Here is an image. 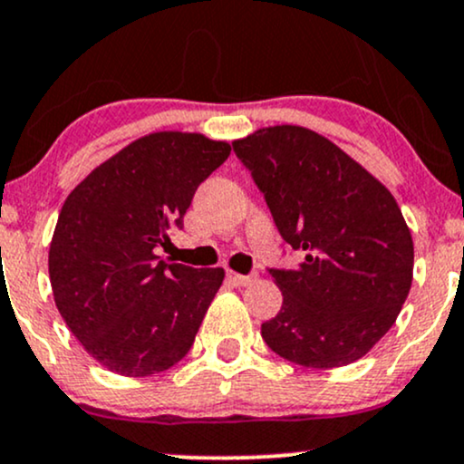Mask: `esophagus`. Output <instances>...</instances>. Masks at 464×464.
Segmentation results:
<instances>
[{
	"label": "esophagus",
	"mask_w": 464,
	"mask_h": 464,
	"mask_svg": "<svg viewBox=\"0 0 464 464\" xmlns=\"http://www.w3.org/2000/svg\"><path fill=\"white\" fill-rule=\"evenodd\" d=\"M227 276H228V281H231V284L237 285V287L253 284V279H255V275H237V273H233V270H228Z\"/></svg>",
	"instance_id": "obj_1"
}]
</instances>
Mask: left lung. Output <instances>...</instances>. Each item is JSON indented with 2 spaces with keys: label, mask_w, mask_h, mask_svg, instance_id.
<instances>
[{
  "label": "left lung",
  "mask_w": 464,
  "mask_h": 464,
  "mask_svg": "<svg viewBox=\"0 0 464 464\" xmlns=\"http://www.w3.org/2000/svg\"><path fill=\"white\" fill-rule=\"evenodd\" d=\"M233 150L264 191L281 237L303 250L270 270L284 295L262 324L270 349L307 369L364 358L397 321L412 285L414 244L397 200L327 137L268 126Z\"/></svg>",
  "instance_id": "left-lung-1"
}]
</instances>
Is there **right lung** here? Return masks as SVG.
<instances>
[{
	"mask_svg": "<svg viewBox=\"0 0 464 464\" xmlns=\"http://www.w3.org/2000/svg\"><path fill=\"white\" fill-rule=\"evenodd\" d=\"M231 154L200 132L130 141L73 188L50 244L63 321L92 358L124 377L168 371L188 355L225 270L159 259L183 228L198 185Z\"/></svg>",
	"mask_w": 464,
	"mask_h": 464,
	"instance_id": "add662e5",
	"label": "right lung"
}]
</instances>
